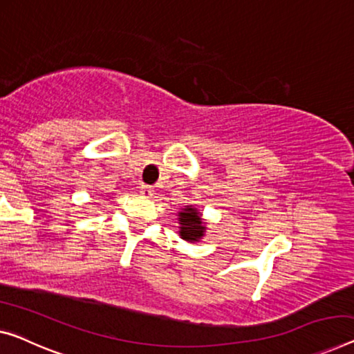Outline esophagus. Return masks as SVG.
I'll list each match as a JSON object with an SVG mask.
<instances>
[{
    "label": "esophagus",
    "mask_w": 354,
    "mask_h": 354,
    "mask_svg": "<svg viewBox=\"0 0 354 354\" xmlns=\"http://www.w3.org/2000/svg\"><path fill=\"white\" fill-rule=\"evenodd\" d=\"M140 192H141V195H143V197L149 198V197H152V195H154V189H152V186H147V184H141Z\"/></svg>",
    "instance_id": "1"
}]
</instances>
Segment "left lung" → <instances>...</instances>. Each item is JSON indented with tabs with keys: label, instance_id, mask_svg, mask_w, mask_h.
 Instances as JSON below:
<instances>
[{
	"label": "left lung",
	"instance_id": "1",
	"mask_svg": "<svg viewBox=\"0 0 354 354\" xmlns=\"http://www.w3.org/2000/svg\"><path fill=\"white\" fill-rule=\"evenodd\" d=\"M179 221V236L183 240L195 243L205 235V224L202 223L200 213L194 207H186L178 213Z\"/></svg>",
	"mask_w": 354,
	"mask_h": 354
}]
</instances>
